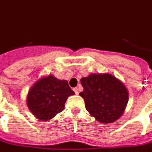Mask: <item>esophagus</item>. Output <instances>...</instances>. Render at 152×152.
Listing matches in <instances>:
<instances>
[{
  "instance_id": "34e87169",
  "label": "esophagus",
  "mask_w": 152,
  "mask_h": 152,
  "mask_svg": "<svg viewBox=\"0 0 152 152\" xmlns=\"http://www.w3.org/2000/svg\"><path fill=\"white\" fill-rule=\"evenodd\" d=\"M73 90H74V92L76 93V94H79V88L76 87V88L73 89Z\"/></svg>"
}]
</instances>
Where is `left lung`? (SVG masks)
<instances>
[{
	"label": "left lung",
	"mask_w": 152,
	"mask_h": 152,
	"mask_svg": "<svg viewBox=\"0 0 152 152\" xmlns=\"http://www.w3.org/2000/svg\"><path fill=\"white\" fill-rule=\"evenodd\" d=\"M80 93L86 108L101 123H112L121 117L129 100L128 90L119 80L108 73L91 74L80 79Z\"/></svg>",
	"instance_id": "obj_1"
}]
</instances>
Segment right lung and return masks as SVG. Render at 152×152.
Here are the masks:
<instances>
[{
    "label": "right lung",
    "instance_id": "add662e5",
    "mask_svg": "<svg viewBox=\"0 0 152 152\" xmlns=\"http://www.w3.org/2000/svg\"><path fill=\"white\" fill-rule=\"evenodd\" d=\"M74 94L66 80L48 76L33 85L28 92L27 103L37 119L48 121L62 112L67 98Z\"/></svg>",
    "mask_w": 152,
    "mask_h": 152
}]
</instances>
